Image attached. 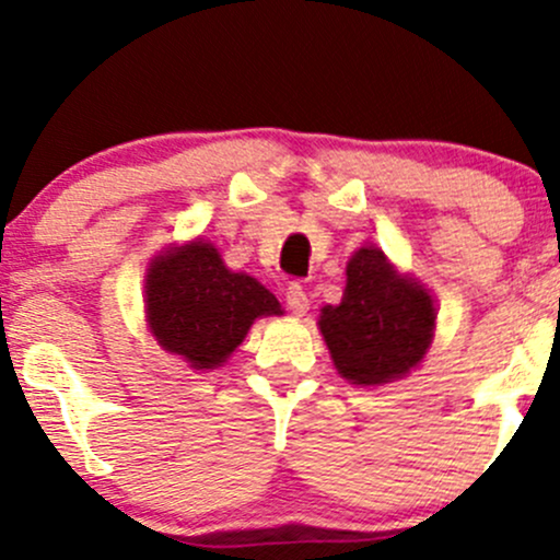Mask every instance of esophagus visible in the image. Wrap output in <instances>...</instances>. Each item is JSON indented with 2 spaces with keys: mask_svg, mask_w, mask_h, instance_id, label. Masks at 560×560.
I'll use <instances>...</instances> for the list:
<instances>
[{
  "mask_svg": "<svg viewBox=\"0 0 560 560\" xmlns=\"http://www.w3.org/2000/svg\"><path fill=\"white\" fill-rule=\"evenodd\" d=\"M284 301H287V306H290L292 314L303 316L308 312V295H306V290L298 284V281H290V284H287Z\"/></svg>",
  "mask_w": 560,
  "mask_h": 560,
  "instance_id": "esophagus-1",
  "label": "esophagus"
}]
</instances>
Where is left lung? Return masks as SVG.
<instances>
[{"mask_svg": "<svg viewBox=\"0 0 560 560\" xmlns=\"http://www.w3.org/2000/svg\"><path fill=\"white\" fill-rule=\"evenodd\" d=\"M433 322L431 295L369 246L349 259L347 290L338 306L322 308L319 330L343 380L382 385L420 363L431 347Z\"/></svg>", "mask_w": 560, "mask_h": 560, "instance_id": "1", "label": "left lung"}]
</instances>
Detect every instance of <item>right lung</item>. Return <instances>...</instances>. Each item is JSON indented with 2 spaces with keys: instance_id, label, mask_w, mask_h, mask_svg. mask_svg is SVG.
Here are the masks:
<instances>
[{
  "instance_id": "1",
  "label": "right lung",
  "mask_w": 560,
  "mask_h": 560,
  "mask_svg": "<svg viewBox=\"0 0 560 560\" xmlns=\"http://www.w3.org/2000/svg\"><path fill=\"white\" fill-rule=\"evenodd\" d=\"M145 308L156 341L191 369H217L257 316L281 314L279 301L257 279L224 268L217 248L202 241L151 262Z\"/></svg>"
}]
</instances>
